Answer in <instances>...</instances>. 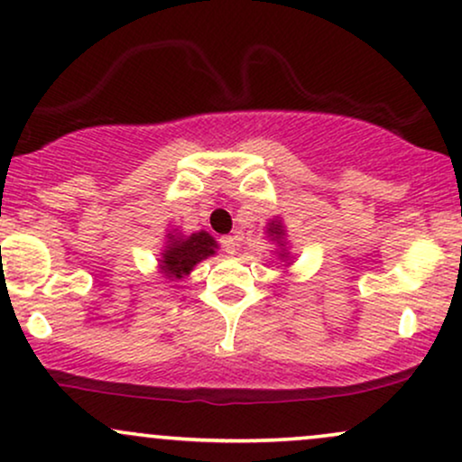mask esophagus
<instances>
[{
	"label": "esophagus",
	"mask_w": 462,
	"mask_h": 462,
	"mask_svg": "<svg viewBox=\"0 0 462 462\" xmlns=\"http://www.w3.org/2000/svg\"><path fill=\"white\" fill-rule=\"evenodd\" d=\"M240 240H242V237L237 236V233H233V236L220 237V244H222V248H225V253L233 254L237 251V246H240Z\"/></svg>",
	"instance_id": "1"
}]
</instances>
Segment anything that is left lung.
Listing matches in <instances>:
<instances>
[{"label":"left lung","mask_w":462,"mask_h":462,"mask_svg":"<svg viewBox=\"0 0 462 462\" xmlns=\"http://www.w3.org/2000/svg\"><path fill=\"white\" fill-rule=\"evenodd\" d=\"M268 236H273V240H276V244H279V246H285V244H283L285 231H283V225H281L279 220L268 222ZM279 254H281V257H287V253H283V251H281Z\"/></svg>","instance_id":"left-lung-1"}]
</instances>
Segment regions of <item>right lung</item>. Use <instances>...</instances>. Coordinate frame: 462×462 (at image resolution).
Returning <instances> with one entry per match:
<instances>
[{
	"label": "right lung",
	"instance_id": "1",
	"mask_svg": "<svg viewBox=\"0 0 462 462\" xmlns=\"http://www.w3.org/2000/svg\"><path fill=\"white\" fill-rule=\"evenodd\" d=\"M166 237L168 242L160 259V268L166 279H183V276L192 273L194 265L211 257L218 248V244L208 231L192 233V236H172V233H168Z\"/></svg>",
	"mask_w": 462,
	"mask_h": 462
}]
</instances>
